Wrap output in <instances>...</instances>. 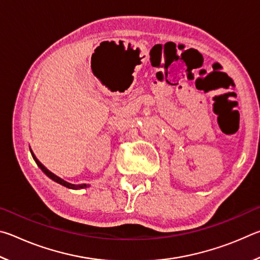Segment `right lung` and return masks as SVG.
<instances>
[{
    "mask_svg": "<svg viewBox=\"0 0 260 260\" xmlns=\"http://www.w3.org/2000/svg\"><path fill=\"white\" fill-rule=\"evenodd\" d=\"M32 156H33V158H34V160L37 161L38 166L40 167V169L48 175V177L54 180V181H56L57 183H59V184H61V186H64V187H67V188H71V189H80V188H86V187H87V184H85V183H83V184H78V186H76V184H72V183H69V182H67V181H64L63 179H60L59 177H57V175H55L54 173L50 172V171L48 170L45 165H42V162L39 161V159H38L37 157L34 156L33 152H32Z\"/></svg>",
    "mask_w": 260,
    "mask_h": 260,
    "instance_id": "obj_1",
    "label": "right lung"
}]
</instances>
